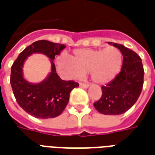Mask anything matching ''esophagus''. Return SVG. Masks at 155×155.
Wrapping results in <instances>:
<instances>
[{"label": "esophagus", "mask_w": 155, "mask_h": 155, "mask_svg": "<svg viewBox=\"0 0 155 155\" xmlns=\"http://www.w3.org/2000/svg\"><path fill=\"white\" fill-rule=\"evenodd\" d=\"M80 87H84V88H87V87H88L89 84H85V83H80Z\"/></svg>", "instance_id": "esophagus-1"}]
</instances>
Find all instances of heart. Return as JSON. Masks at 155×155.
<instances>
[{
  "instance_id": "1",
  "label": "heart",
  "mask_w": 155,
  "mask_h": 155,
  "mask_svg": "<svg viewBox=\"0 0 155 155\" xmlns=\"http://www.w3.org/2000/svg\"><path fill=\"white\" fill-rule=\"evenodd\" d=\"M123 55L119 48L109 46L98 49H77L72 55H62L57 59V66L70 78L82 77L91 72L92 80L98 84L110 82L120 70Z\"/></svg>"
}]
</instances>
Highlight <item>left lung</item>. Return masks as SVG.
<instances>
[{
	"label": "left lung",
	"instance_id": "8db88e82",
	"mask_svg": "<svg viewBox=\"0 0 155 155\" xmlns=\"http://www.w3.org/2000/svg\"><path fill=\"white\" fill-rule=\"evenodd\" d=\"M113 45L122 53V67L112 81L102 86L101 97L93 104L104 115H119L129 110L138 99L144 83V69L138 54L121 44Z\"/></svg>",
	"mask_w": 155,
	"mask_h": 155
}]
</instances>
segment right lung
<instances>
[{"label": "right lung", "mask_w": 155, "mask_h": 155, "mask_svg": "<svg viewBox=\"0 0 155 155\" xmlns=\"http://www.w3.org/2000/svg\"><path fill=\"white\" fill-rule=\"evenodd\" d=\"M64 48L63 44L39 40L21 52L11 67L10 84L16 101L21 108L35 117L47 119L60 115L69 101L71 91L79 84L74 80H61L52 61L49 76L40 84H30L22 76L24 61L33 53H45L53 61Z\"/></svg>", "instance_id": "obj_1"}]
</instances>
